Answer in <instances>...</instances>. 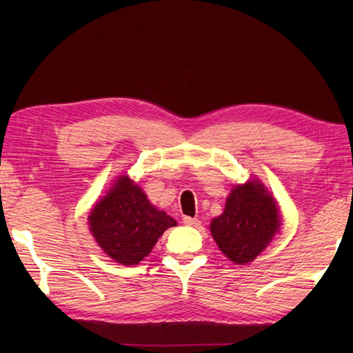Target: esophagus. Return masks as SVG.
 Returning <instances> with one entry per match:
<instances>
[{"label": "esophagus", "instance_id": "esophagus-1", "mask_svg": "<svg viewBox=\"0 0 353 353\" xmlns=\"http://www.w3.org/2000/svg\"><path fill=\"white\" fill-rule=\"evenodd\" d=\"M200 223H201V221H200L199 219H191V216H185V219H183V224H186V226L199 228Z\"/></svg>", "mask_w": 353, "mask_h": 353}]
</instances>
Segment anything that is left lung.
<instances>
[{
    "mask_svg": "<svg viewBox=\"0 0 353 353\" xmlns=\"http://www.w3.org/2000/svg\"><path fill=\"white\" fill-rule=\"evenodd\" d=\"M281 223L276 200L254 179L230 190L223 214L209 228L220 250L232 262L244 265L265 250Z\"/></svg>",
    "mask_w": 353,
    "mask_h": 353,
    "instance_id": "left-lung-1",
    "label": "left lung"
}]
</instances>
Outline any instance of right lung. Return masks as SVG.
Returning <instances> with one entry per match:
<instances>
[{
	"label": "right lung",
	"instance_id": "right-lung-1",
	"mask_svg": "<svg viewBox=\"0 0 353 353\" xmlns=\"http://www.w3.org/2000/svg\"><path fill=\"white\" fill-rule=\"evenodd\" d=\"M89 230L118 264L137 265L176 220L150 203L129 176H119L88 216Z\"/></svg>",
	"mask_w": 353,
	"mask_h": 353
}]
</instances>
